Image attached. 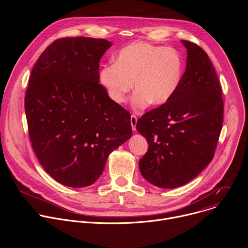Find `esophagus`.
I'll return each mask as SVG.
<instances>
[{
    "instance_id": "obj_1",
    "label": "esophagus",
    "mask_w": 248,
    "mask_h": 248,
    "mask_svg": "<svg viewBox=\"0 0 248 248\" xmlns=\"http://www.w3.org/2000/svg\"><path fill=\"white\" fill-rule=\"evenodd\" d=\"M136 123H137V118L136 116L132 115L130 117V124H131V127H132V130H136Z\"/></svg>"
}]
</instances>
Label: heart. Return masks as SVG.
<instances>
[{
	"label": "heart",
	"mask_w": 248,
	"mask_h": 248,
	"mask_svg": "<svg viewBox=\"0 0 248 248\" xmlns=\"http://www.w3.org/2000/svg\"><path fill=\"white\" fill-rule=\"evenodd\" d=\"M184 75V61L180 53L146 42H134L123 48L115 63L104 65L99 81L109 98L123 104L133 85L136 90L132 105L142 110L150 104L167 103L178 91Z\"/></svg>",
	"instance_id": "obj_1"
}]
</instances>
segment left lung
I'll return each instance as SVG.
<instances>
[{
	"instance_id": "left-lung-1",
	"label": "left lung",
	"mask_w": 248,
	"mask_h": 248,
	"mask_svg": "<svg viewBox=\"0 0 248 248\" xmlns=\"http://www.w3.org/2000/svg\"><path fill=\"white\" fill-rule=\"evenodd\" d=\"M182 43L187 57L178 91L136 124L148 141V151L139 160L140 172L162 188L182 186L208 166L223 124L222 88L213 64L202 48Z\"/></svg>"
}]
</instances>
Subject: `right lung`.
<instances>
[{"label":"right lung","mask_w":248,"mask_h":248,"mask_svg":"<svg viewBox=\"0 0 248 248\" xmlns=\"http://www.w3.org/2000/svg\"><path fill=\"white\" fill-rule=\"evenodd\" d=\"M111 46L105 39H58L29 78L24 107L32 148L52 178L69 187L94 184L110 153L132 134L130 114L99 83V62Z\"/></svg>","instance_id":"obj_1"}]
</instances>
